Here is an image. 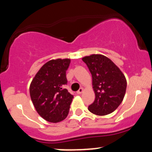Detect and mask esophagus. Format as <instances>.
<instances>
[{
    "instance_id": "obj_1",
    "label": "esophagus",
    "mask_w": 152,
    "mask_h": 152,
    "mask_svg": "<svg viewBox=\"0 0 152 152\" xmlns=\"http://www.w3.org/2000/svg\"><path fill=\"white\" fill-rule=\"evenodd\" d=\"M83 92V88H80L77 91V94H81Z\"/></svg>"
}]
</instances>
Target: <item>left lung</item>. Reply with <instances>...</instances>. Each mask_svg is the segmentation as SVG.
Returning <instances> with one entry per match:
<instances>
[{"label":"left lung","mask_w":152,"mask_h":152,"mask_svg":"<svg viewBox=\"0 0 152 152\" xmlns=\"http://www.w3.org/2000/svg\"><path fill=\"white\" fill-rule=\"evenodd\" d=\"M92 75L93 88L96 99L88 110L96 115L112 113L121 104L125 96L127 81L115 63L101 54L82 58Z\"/></svg>","instance_id":"8db88e82"}]
</instances>
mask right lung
Wrapping results in <instances>:
<instances>
[{
  "label": "right lung",
  "mask_w": 152,
  "mask_h": 152,
  "mask_svg": "<svg viewBox=\"0 0 152 152\" xmlns=\"http://www.w3.org/2000/svg\"><path fill=\"white\" fill-rule=\"evenodd\" d=\"M70 59L48 61L35 75L30 86L32 102L37 113L46 121L58 122L67 117L73 96L64 86Z\"/></svg>",
  "instance_id": "obj_1"
}]
</instances>
